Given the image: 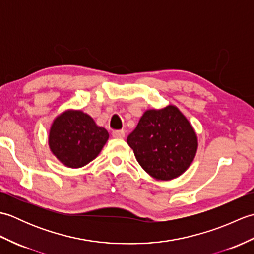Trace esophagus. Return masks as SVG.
Listing matches in <instances>:
<instances>
[{"instance_id": "obj_1", "label": "esophagus", "mask_w": 254, "mask_h": 254, "mask_svg": "<svg viewBox=\"0 0 254 254\" xmlns=\"http://www.w3.org/2000/svg\"><path fill=\"white\" fill-rule=\"evenodd\" d=\"M112 136L116 137V138H123L126 136V132L123 130H117V131H113L112 132Z\"/></svg>"}]
</instances>
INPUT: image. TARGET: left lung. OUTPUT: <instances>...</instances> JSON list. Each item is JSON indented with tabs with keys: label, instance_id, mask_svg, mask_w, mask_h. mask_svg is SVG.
Masks as SVG:
<instances>
[{
	"label": "left lung",
	"instance_id": "8db88e82",
	"mask_svg": "<svg viewBox=\"0 0 254 254\" xmlns=\"http://www.w3.org/2000/svg\"><path fill=\"white\" fill-rule=\"evenodd\" d=\"M127 142L142 168L157 180L182 175L197 149L195 132L175 106L147 110Z\"/></svg>",
	"mask_w": 254,
	"mask_h": 254
}]
</instances>
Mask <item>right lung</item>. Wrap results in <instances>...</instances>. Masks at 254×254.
<instances>
[{
    "label": "right lung",
    "instance_id": "1",
    "mask_svg": "<svg viewBox=\"0 0 254 254\" xmlns=\"http://www.w3.org/2000/svg\"><path fill=\"white\" fill-rule=\"evenodd\" d=\"M109 134L80 110H68L52 123L49 146L53 155L69 168H80L94 160Z\"/></svg>",
    "mask_w": 254,
    "mask_h": 254
}]
</instances>
